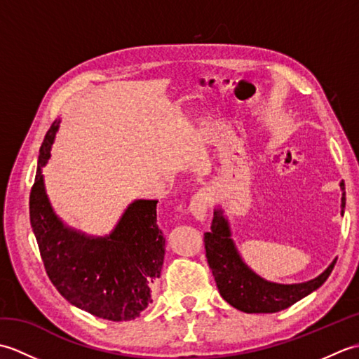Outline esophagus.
<instances>
[{"instance_id":"esophagus-1","label":"esophagus","mask_w":359,"mask_h":359,"mask_svg":"<svg viewBox=\"0 0 359 359\" xmlns=\"http://www.w3.org/2000/svg\"><path fill=\"white\" fill-rule=\"evenodd\" d=\"M208 205V194L205 191H199L191 197V202H189V212H191L196 220H203L207 217Z\"/></svg>"}]
</instances>
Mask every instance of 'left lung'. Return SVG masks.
Instances as JSON below:
<instances>
[{
    "mask_svg": "<svg viewBox=\"0 0 359 359\" xmlns=\"http://www.w3.org/2000/svg\"><path fill=\"white\" fill-rule=\"evenodd\" d=\"M341 188V216L346 208L344 180L339 182ZM205 250L212 276L216 279L220 296L241 311L245 313H276L285 310L302 297L313 293L330 276L337 257L316 278L296 284H279L266 280L251 270L243 261L238 247L233 241V233L222 205L215 208L211 231L205 233Z\"/></svg>",
    "mask_w": 359,
    "mask_h": 359,
    "instance_id": "8db88e82",
    "label": "left lung"
}]
</instances>
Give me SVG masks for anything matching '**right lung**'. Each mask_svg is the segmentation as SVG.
Listing matches in <instances>:
<instances>
[{
    "instance_id": "1",
    "label": "right lung",
    "mask_w": 359,
    "mask_h": 359,
    "mask_svg": "<svg viewBox=\"0 0 359 359\" xmlns=\"http://www.w3.org/2000/svg\"><path fill=\"white\" fill-rule=\"evenodd\" d=\"M62 120L44 137L30 191V225L52 284L67 302L109 321H131L152 302L160 278L165 239L157 226V201L135 199L108 234H88L67 225L46 191L48 165Z\"/></svg>"
}]
</instances>
